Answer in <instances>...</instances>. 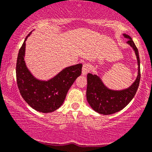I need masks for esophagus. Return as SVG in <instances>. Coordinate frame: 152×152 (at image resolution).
Segmentation results:
<instances>
[{
  "instance_id": "1",
  "label": "esophagus",
  "mask_w": 152,
  "mask_h": 152,
  "mask_svg": "<svg viewBox=\"0 0 152 152\" xmlns=\"http://www.w3.org/2000/svg\"><path fill=\"white\" fill-rule=\"evenodd\" d=\"M90 67H91V66H90V64H88V63H85L83 66V71H82V74H83V75H85L87 73L89 72Z\"/></svg>"
}]
</instances>
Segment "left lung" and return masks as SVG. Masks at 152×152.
<instances>
[{"label": "left lung", "instance_id": "left-lung-1", "mask_svg": "<svg viewBox=\"0 0 152 152\" xmlns=\"http://www.w3.org/2000/svg\"><path fill=\"white\" fill-rule=\"evenodd\" d=\"M124 37L129 39V44L135 52L138 63V75L129 88L121 90H110L103 84L100 77L88 73L87 75L86 97L88 103L97 113L110 115L120 111L131 102L136 95L140 82V59L139 52L130 36L124 34Z\"/></svg>", "mask_w": 152, "mask_h": 152}]
</instances>
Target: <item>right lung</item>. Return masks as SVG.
<instances>
[{
	"label": "right lung",
	"instance_id": "1",
	"mask_svg": "<svg viewBox=\"0 0 152 152\" xmlns=\"http://www.w3.org/2000/svg\"><path fill=\"white\" fill-rule=\"evenodd\" d=\"M18 52L16 62V81L22 98L28 105L41 113H51L62 105L72 85L82 73L83 64L67 67L48 81L37 79L27 68L24 61L27 38Z\"/></svg>",
	"mask_w": 152,
	"mask_h": 152
}]
</instances>
